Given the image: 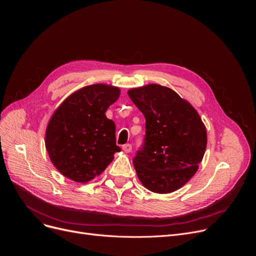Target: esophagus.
Returning <instances> with one entry per match:
<instances>
[{
	"label": "esophagus",
	"mask_w": 256,
	"mask_h": 256,
	"mask_svg": "<svg viewBox=\"0 0 256 256\" xmlns=\"http://www.w3.org/2000/svg\"><path fill=\"white\" fill-rule=\"evenodd\" d=\"M132 147L130 144H126L122 146V150H124L126 153L132 152Z\"/></svg>",
	"instance_id": "obj_1"
}]
</instances>
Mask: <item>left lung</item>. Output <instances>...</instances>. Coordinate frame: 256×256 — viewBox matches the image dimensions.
<instances>
[{"mask_svg":"<svg viewBox=\"0 0 256 256\" xmlns=\"http://www.w3.org/2000/svg\"><path fill=\"white\" fill-rule=\"evenodd\" d=\"M146 118V136L132 162L142 184L170 194L196 174L206 148V130L198 112L170 88L150 84L128 91Z\"/></svg>","mask_w":256,"mask_h":256,"instance_id":"left-lung-1","label":"left lung"}]
</instances>
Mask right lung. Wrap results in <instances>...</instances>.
Segmentation results:
<instances>
[{"label": "right lung", "instance_id": "1", "mask_svg": "<svg viewBox=\"0 0 256 256\" xmlns=\"http://www.w3.org/2000/svg\"><path fill=\"white\" fill-rule=\"evenodd\" d=\"M118 87L95 84L70 94L54 112L46 132V148L54 167L66 178L85 184L114 160L116 124L105 116L120 97Z\"/></svg>", "mask_w": 256, "mask_h": 256}]
</instances>
